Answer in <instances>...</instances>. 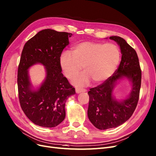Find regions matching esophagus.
Returning <instances> with one entry per match:
<instances>
[{
    "mask_svg": "<svg viewBox=\"0 0 156 156\" xmlns=\"http://www.w3.org/2000/svg\"><path fill=\"white\" fill-rule=\"evenodd\" d=\"M86 91H87V90L83 89H78V88L76 89V93L77 94H79L80 93H84V92H86Z\"/></svg>",
    "mask_w": 156,
    "mask_h": 156,
    "instance_id": "34e87169",
    "label": "esophagus"
}]
</instances>
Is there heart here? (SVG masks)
<instances>
[{
	"label": "heart",
	"instance_id": "obj_1",
	"mask_svg": "<svg viewBox=\"0 0 156 156\" xmlns=\"http://www.w3.org/2000/svg\"><path fill=\"white\" fill-rule=\"evenodd\" d=\"M72 52L63 51L60 56V66L68 78H73L83 68L84 73L75 78L74 84L88 85L91 80L100 83L111 77L116 70L121 53L116 44L92 41L79 42L72 48Z\"/></svg>",
	"mask_w": 156,
	"mask_h": 156
}]
</instances>
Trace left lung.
<instances>
[{
  "label": "left lung",
  "instance_id": "left-lung-1",
  "mask_svg": "<svg viewBox=\"0 0 156 156\" xmlns=\"http://www.w3.org/2000/svg\"><path fill=\"white\" fill-rule=\"evenodd\" d=\"M109 38L119 45L122 55L120 64L112 76L88 92V118L100 130L118 127L131 117L139 100L141 83V71L136 51L122 38L112 36ZM125 77L131 82V93L126 99L118 101L113 95V89Z\"/></svg>",
  "mask_w": 156,
  "mask_h": 156
}]
</instances>
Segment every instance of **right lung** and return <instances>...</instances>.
I'll list each match as a JSON object with an SVG mask.
<instances>
[{"label":"right lung","instance_id":"1","mask_svg":"<svg viewBox=\"0 0 156 156\" xmlns=\"http://www.w3.org/2000/svg\"><path fill=\"white\" fill-rule=\"evenodd\" d=\"M71 36V33L47 29L29 40L23 48L17 76L19 101L26 116L37 125L51 128L62 123L66 117V102L76 93L62 73L59 62ZM37 63L45 67L46 75L35 90L28 70Z\"/></svg>","mask_w":156,"mask_h":156}]
</instances>
